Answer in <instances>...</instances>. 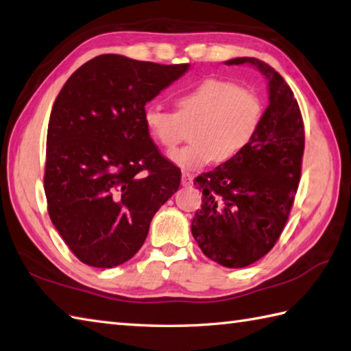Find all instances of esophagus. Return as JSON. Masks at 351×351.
Returning <instances> with one entry per match:
<instances>
[{
	"label": "esophagus",
	"mask_w": 351,
	"mask_h": 351,
	"mask_svg": "<svg viewBox=\"0 0 351 351\" xmlns=\"http://www.w3.org/2000/svg\"><path fill=\"white\" fill-rule=\"evenodd\" d=\"M184 187H190L193 184V175L189 173V171H182V180H181Z\"/></svg>",
	"instance_id": "esophagus-1"
}]
</instances>
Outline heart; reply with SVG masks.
Masks as SVG:
<instances>
[{
	"label": "heart",
	"instance_id": "b5f03b06",
	"mask_svg": "<svg viewBox=\"0 0 351 351\" xmlns=\"http://www.w3.org/2000/svg\"><path fill=\"white\" fill-rule=\"evenodd\" d=\"M176 112L149 103L143 109L147 134L166 150L175 149L191 126L189 146L170 155L176 166L196 170L226 164L243 152L263 120V101L252 89L228 80L204 79L176 94Z\"/></svg>",
	"mask_w": 351,
	"mask_h": 351
}]
</instances>
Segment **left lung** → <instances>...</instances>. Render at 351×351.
I'll return each instance as SVG.
<instances>
[{
    "label": "left lung",
    "instance_id": "obj_1",
    "mask_svg": "<svg viewBox=\"0 0 351 351\" xmlns=\"http://www.w3.org/2000/svg\"><path fill=\"white\" fill-rule=\"evenodd\" d=\"M225 64H250L265 74L269 105L250 146L195 180L202 205L191 234L213 262L245 267L274 248L289 217L301 176L304 125L292 89L272 66L256 58Z\"/></svg>",
    "mask_w": 351,
    "mask_h": 351
}]
</instances>
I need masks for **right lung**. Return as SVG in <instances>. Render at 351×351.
<instances>
[{"label":"right lung","instance_id":"1","mask_svg":"<svg viewBox=\"0 0 351 351\" xmlns=\"http://www.w3.org/2000/svg\"><path fill=\"white\" fill-rule=\"evenodd\" d=\"M187 70L101 54L60 89L44 189L53 225L82 263L114 267L132 258L155 213L180 189L181 170L150 138L143 109Z\"/></svg>","mask_w":351,"mask_h":351}]
</instances>
